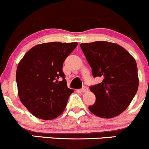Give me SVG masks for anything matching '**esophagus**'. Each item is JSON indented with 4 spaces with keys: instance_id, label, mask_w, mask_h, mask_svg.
<instances>
[{
    "instance_id": "esophagus-1",
    "label": "esophagus",
    "mask_w": 149,
    "mask_h": 149,
    "mask_svg": "<svg viewBox=\"0 0 149 149\" xmlns=\"http://www.w3.org/2000/svg\"><path fill=\"white\" fill-rule=\"evenodd\" d=\"M88 88H87L86 86H83L80 90H79V91L82 93H85V92H86V91H88Z\"/></svg>"
}]
</instances>
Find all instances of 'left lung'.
Instances as JSON below:
<instances>
[{
	"instance_id": "1",
	"label": "left lung",
	"mask_w": 149,
	"mask_h": 149,
	"mask_svg": "<svg viewBox=\"0 0 149 149\" xmlns=\"http://www.w3.org/2000/svg\"><path fill=\"white\" fill-rule=\"evenodd\" d=\"M81 49L92 69L94 77L102 82L90 87L95 102L90 111L101 118H112L126 109L138 88L135 58L120 45L107 41L81 43Z\"/></svg>"
}]
</instances>
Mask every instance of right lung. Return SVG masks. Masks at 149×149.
Here are the masks:
<instances>
[{
  "label": "right lung",
  "instance_id": "right-lung-1",
  "mask_svg": "<svg viewBox=\"0 0 149 149\" xmlns=\"http://www.w3.org/2000/svg\"><path fill=\"white\" fill-rule=\"evenodd\" d=\"M77 45V42L39 44L19 63L16 73L19 97L37 118L53 120L64 111L74 90L67 88L63 64Z\"/></svg>",
  "mask_w": 149,
  "mask_h": 149
}]
</instances>
